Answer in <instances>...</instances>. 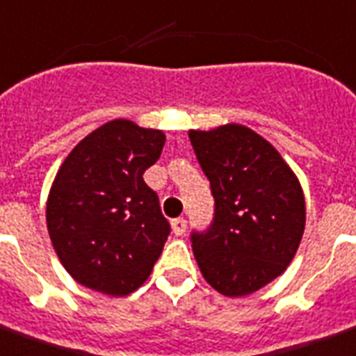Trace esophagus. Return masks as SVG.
<instances>
[{
    "label": "esophagus",
    "mask_w": 356,
    "mask_h": 356,
    "mask_svg": "<svg viewBox=\"0 0 356 356\" xmlns=\"http://www.w3.org/2000/svg\"><path fill=\"white\" fill-rule=\"evenodd\" d=\"M172 232L175 235H184V232H186V220L184 218H175V220H172Z\"/></svg>",
    "instance_id": "obj_1"
}]
</instances>
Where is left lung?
Here are the masks:
<instances>
[{
  "instance_id": "obj_1",
  "label": "left lung",
  "mask_w": 356,
  "mask_h": 356,
  "mask_svg": "<svg viewBox=\"0 0 356 356\" xmlns=\"http://www.w3.org/2000/svg\"><path fill=\"white\" fill-rule=\"evenodd\" d=\"M188 138L214 196L211 227L192 233L197 267L222 295H250L297 254L306 224L302 186L282 154L244 124L190 130Z\"/></svg>"
}]
</instances>
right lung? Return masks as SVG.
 I'll list each match as a JSON object with an SVG mask.
<instances>
[{"label": "right lung", "mask_w": 356, "mask_h": 356, "mask_svg": "<svg viewBox=\"0 0 356 356\" xmlns=\"http://www.w3.org/2000/svg\"><path fill=\"white\" fill-rule=\"evenodd\" d=\"M166 136L129 119L95 129L59 166L46 202V226L65 270L78 284L124 297L147 280L170 235L143 172Z\"/></svg>", "instance_id": "obj_1"}]
</instances>
